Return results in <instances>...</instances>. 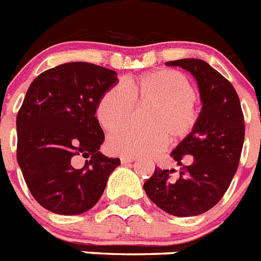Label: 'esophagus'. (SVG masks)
Masks as SVG:
<instances>
[{"label": "esophagus", "instance_id": "34e87169", "mask_svg": "<svg viewBox=\"0 0 261 261\" xmlns=\"http://www.w3.org/2000/svg\"><path fill=\"white\" fill-rule=\"evenodd\" d=\"M134 161H135V158L134 157H122L121 158V162H122L123 165L130 164V162H134Z\"/></svg>", "mask_w": 261, "mask_h": 261}]
</instances>
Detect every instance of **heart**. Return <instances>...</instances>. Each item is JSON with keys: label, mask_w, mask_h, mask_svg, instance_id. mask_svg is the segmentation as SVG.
<instances>
[{"label": "heart", "mask_w": 261, "mask_h": 261, "mask_svg": "<svg viewBox=\"0 0 261 261\" xmlns=\"http://www.w3.org/2000/svg\"><path fill=\"white\" fill-rule=\"evenodd\" d=\"M150 106L144 129L124 128L108 136L107 147L114 154L138 157L162 152L194 133L201 119L197 92L186 74L158 69L112 85L96 104L101 127L113 131L129 122L133 106Z\"/></svg>", "instance_id": "b5f03b06"}]
</instances>
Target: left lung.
<instances>
[{"mask_svg": "<svg viewBox=\"0 0 261 261\" xmlns=\"http://www.w3.org/2000/svg\"><path fill=\"white\" fill-rule=\"evenodd\" d=\"M194 75L201 94V119L189 138L171 153L182 170L176 180L174 172L155 167L144 184L150 201L175 216H196L213 208L234 176L240 164L245 118L240 97L233 85L203 60L180 59L167 62ZM191 158L184 167L181 161Z\"/></svg>", "mask_w": 261, "mask_h": 261, "instance_id": "1", "label": "left lung"}]
</instances>
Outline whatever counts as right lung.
I'll return each instance as SVG.
<instances>
[{"label":"right lung","mask_w":261,"mask_h":261,"mask_svg":"<svg viewBox=\"0 0 261 261\" xmlns=\"http://www.w3.org/2000/svg\"><path fill=\"white\" fill-rule=\"evenodd\" d=\"M116 75L91 63H67L41 73L27 91L16 116V158L32 196L51 213L94 207L121 164L99 152L104 133L95 117ZM81 156L87 161L79 168Z\"/></svg>","instance_id":"1"}]
</instances>
